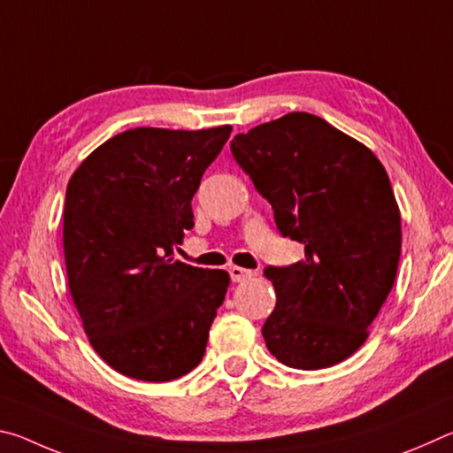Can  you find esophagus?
Returning a JSON list of instances; mask_svg holds the SVG:
<instances>
[{
    "mask_svg": "<svg viewBox=\"0 0 453 453\" xmlns=\"http://www.w3.org/2000/svg\"><path fill=\"white\" fill-rule=\"evenodd\" d=\"M229 275H232V281H245L254 275V272L245 270V267H240V265H232L229 267Z\"/></svg>",
    "mask_w": 453,
    "mask_h": 453,
    "instance_id": "34e87169",
    "label": "esophagus"
}]
</instances>
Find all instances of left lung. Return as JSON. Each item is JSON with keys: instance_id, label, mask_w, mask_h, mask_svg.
Listing matches in <instances>:
<instances>
[{"instance_id": "obj_1", "label": "left lung", "mask_w": 453, "mask_h": 453, "mask_svg": "<svg viewBox=\"0 0 453 453\" xmlns=\"http://www.w3.org/2000/svg\"><path fill=\"white\" fill-rule=\"evenodd\" d=\"M232 153L281 235L305 251L264 272L278 297L262 327L267 349L296 370L343 362L364 346L400 264L402 218L386 167L305 111L237 134Z\"/></svg>"}]
</instances>
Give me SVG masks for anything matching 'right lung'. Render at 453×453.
Segmentation results:
<instances>
[{
  "label": "right lung",
  "instance_id": "right-lung-1",
  "mask_svg": "<svg viewBox=\"0 0 453 453\" xmlns=\"http://www.w3.org/2000/svg\"><path fill=\"white\" fill-rule=\"evenodd\" d=\"M232 126L135 127L99 145L65 191L67 283L91 348L134 380L172 381L202 362L229 275L173 259L191 197Z\"/></svg>",
  "mask_w": 453,
  "mask_h": 453
}]
</instances>
